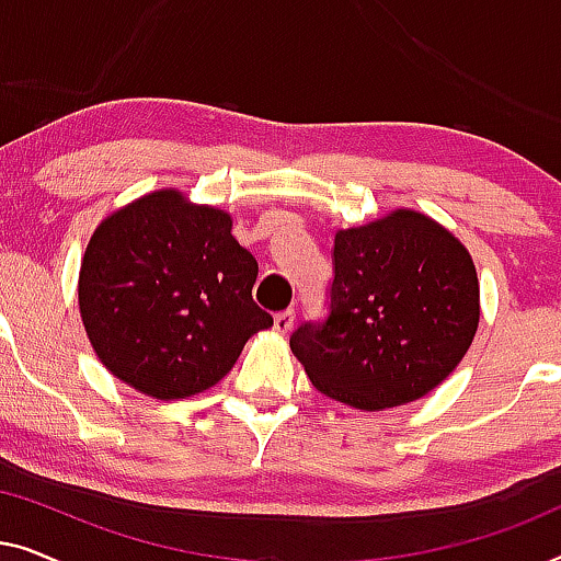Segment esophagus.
I'll list each match as a JSON object with an SVG mask.
<instances>
[{
    "label": "esophagus",
    "mask_w": 561,
    "mask_h": 561,
    "mask_svg": "<svg viewBox=\"0 0 561 561\" xmlns=\"http://www.w3.org/2000/svg\"><path fill=\"white\" fill-rule=\"evenodd\" d=\"M294 319H296V311L294 309H286V311H278L273 317V329L278 334H288L290 327H294Z\"/></svg>",
    "instance_id": "obj_1"
}]
</instances>
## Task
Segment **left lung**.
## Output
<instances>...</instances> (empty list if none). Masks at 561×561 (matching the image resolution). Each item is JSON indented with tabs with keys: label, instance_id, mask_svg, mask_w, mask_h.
<instances>
[{
	"label": "left lung",
	"instance_id": "obj_1",
	"mask_svg": "<svg viewBox=\"0 0 561 561\" xmlns=\"http://www.w3.org/2000/svg\"><path fill=\"white\" fill-rule=\"evenodd\" d=\"M329 317L290 334L313 388L359 411L419 401L462 363L478 332L470 252L426 214L396 209L334 234Z\"/></svg>",
	"mask_w": 561,
	"mask_h": 561
}]
</instances>
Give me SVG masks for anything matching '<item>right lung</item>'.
Wrapping results in <instances>:
<instances>
[{"label": "right lung", "instance_id": "1", "mask_svg": "<svg viewBox=\"0 0 561 561\" xmlns=\"http://www.w3.org/2000/svg\"><path fill=\"white\" fill-rule=\"evenodd\" d=\"M257 260L232 217L163 188L110 214L91 234L79 309L114 378L158 401L204 393L273 317L252 301Z\"/></svg>", "mask_w": 561, "mask_h": 561}]
</instances>
